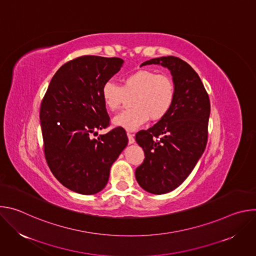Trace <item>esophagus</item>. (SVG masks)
<instances>
[{
    "instance_id": "esophagus-1",
    "label": "esophagus",
    "mask_w": 256,
    "mask_h": 256,
    "mask_svg": "<svg viewBox=\"0 0 256 256\" xmlns=\"http://www.w3.org/2000/svg\"><path fill=\"white\" fill-rule=\"evenodd\" d=\"M128 144H134V138L132 134L128 132Z\"/></svg>"
}]
</instances>
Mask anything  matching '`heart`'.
Listing matches in <instances>:
<instances>
[{
  "label": "heart",
  "instance_id": "heart-1",
  "mask_svg": "<svg viewBox=\"0 0 256 256\" xmlns=\"http://www.w3.org/2000/svg\"><path fill=\"white\" fill-rule=\"evenodd\" d=\"M101 96L105 107L110 112H116L126 97L132 96V108L118 114L112 122L126 130H136L149 118L159 120L168 114L175 98V84L167 75L151 70H138L124 78L122 86L112 81L105 82Z\"/></svg>",
  "mask_w": 256,
  "mask_h": 256
}]
</instances>
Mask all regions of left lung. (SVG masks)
<instances>
[{"label": "left lung", "mask_w": 256, "mask_h": 256, "mask_svg": "<svg viewBox=\"0 0 256 256\" xmlns=\"http://www.w3.org/2000/svg\"><path fill=\"white\" fill-rule=\"evenodd\" d=\"M167 68L175 84V98L168 114L136 136L144 152L136 169L140 186L154 194L172 192L192 173L208 142L210 112L208 95L196 72L184 60L168 56L140 64Z\"/></svg>", "instance_id": "left-lung-1"}]
</instances>
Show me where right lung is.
Listing matches in <instances>:
<instances>
[{"label":"right lung","instance_id":"add662e5","mask_svg":"<svg viewBox=\"0 0 256 256\" xmlns=\"http://www.w3.org/2000/svg\"><path fill=\"white\" fill-rule=\"evenodd\" d=\"M120 58L83 56L62 64L52 77L40 106L48 165L72 192L95 194L107 184L112 165L128 144L126 130L109 126L101 96L105 82L122 66Z\"/></svg>","mask_w":256,"mask_h":256}]
</instances>
